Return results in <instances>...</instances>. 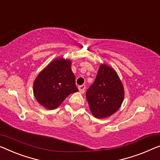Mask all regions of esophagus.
Returning a JSON list of instances; mask_svg holds the SVG:
<instances>
[{"instance_id":"1","label":"esophagus","mask_w":160,"mask_h":160,"mask_svg":"<svg viewBox=\"0 0 160 160\" xmlns=\"http://www.w3.org/2000/svg\"><path fill=\"white\" fill-rule=\"evenodd\" d=\"M78 89H79V91L80 93H84L85 92V85H82L78 87Z\"/></svg>"}]
</instances>
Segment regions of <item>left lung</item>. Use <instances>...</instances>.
Listing matches in <instances>:
<instances>
[{
    "mask_svg": "<svg viewBox=\"0 0 160 160\" xmlns=\"http://www.w3.org/2000/svg\"><path fill=\"white\" fill-rule=\"evenodd\" d=\"M124 98V88L117 72L106 64L100 65L95 82L86 92L90 110L95 118L110 117Z\"/></svg>",
    "mask_w": 160,
    "mask_h": 160,
    "instance_id": "8db88e82",
    "label": "left lung"
}]
</instances>
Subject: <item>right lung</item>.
<instances>
[{
	"label": "right lung",
	"instance_id": "right-lung-1",
	"mask_svg": "<svg viewBox=\"0 0 160 160\" xmlns=\"http://www.w3.org/2000/svg\"><path fill=\"white\" fill-rule=\"evenodd\" d=\"M70 59L58 57L39 73L33 85L35 98L48 110L60 106L67 97L78 91Z\"/></svg>",
	"mask_w": 160,
	"mask_h": 160
}]
</instances>
